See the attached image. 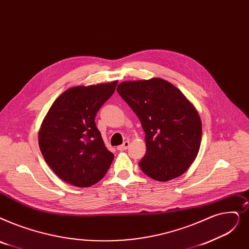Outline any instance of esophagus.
<instances>
[{
	"label": "esophagus",
	"mask_w": 249,
	"mask_h": 249,
	"mask_svg": "<svg viewBox=\"0 0 249 249\" xmlns=\"http://www.w3.org/2000/svg\"><path fill=\"white\" fill-rule=\"evenodd\" d=\"M129 145H130V142H129L128 140H126V142H124V143H123L122 145H119V146L117 147V149L123 151V150H126V149L129 147Z\"/></svg>",
	"instance_id": "34e87169"
}]
</instances>
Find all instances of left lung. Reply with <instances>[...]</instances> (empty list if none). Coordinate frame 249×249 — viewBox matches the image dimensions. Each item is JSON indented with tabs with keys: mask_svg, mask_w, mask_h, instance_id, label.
I'll return each mask as SVG.
<instances>
[{
	"mask_svg": "<svg viewBox=\"0 0 249 249\" xmlns=\"http://www.w3.org/2000/svg\"><path fill=\"white\" fill-rule=\"evenodd\" d=\"M118 93L142 122L146 153L138 165L157 181L181 176L196 159L201 121L194 106L176 86L161 78L124 81Z\"/></svg>",
	"mask_w": 249,
	"mask_h": 249,
	"instance_id": "left-lung-1",
	"label": "left lung"
}]
</instances>
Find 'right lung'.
<instances>
[{"mask_svg": "<svg viewBox=\"0 0 249 249\" xmlns=\"http://www.w3.org/2000/svg\"><path fill=\"white\" fill-rule=\"evenodd\" d=\"M118 81L74 86L53 102L38 131L47 164L63 181L89 187L109 170L114 155L104 143L94 118Z\"/></svg>", "mask_w": 249, "mask_h": 249, "instance_id": "add662e5", "label": "right lung"}]
</instances>
